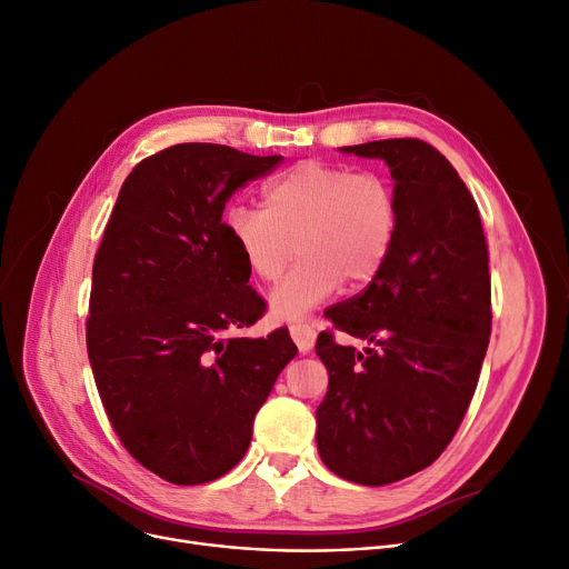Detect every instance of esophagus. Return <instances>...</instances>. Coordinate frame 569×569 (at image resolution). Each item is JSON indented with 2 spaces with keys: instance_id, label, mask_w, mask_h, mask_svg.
<instances>
[{
  "instance_id": "1",
  "label": "esophagus",
  "mask_w": 569,
  "mask_h": 569,
  "mask_svg": "<svg viewBox=\"0 0 569 569\" xmlns=\"http://www.w3.org/2000/svg\"><path fill=\"white\" fill-rule=\"evenodd\" d=\"M290 337L297 343V348H300V352H309L316 343V327L313 325H292Z\"/></svg>"
}]
</instances>
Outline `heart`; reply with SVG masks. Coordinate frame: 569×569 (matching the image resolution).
<instances>
[{"label": "heart", "instance_id": "heart-1", "mask_svg": "<svg viewBox=\"0 0 569 569\" xmlns=\"http://www.w3.org/2000/svg\"><path fill=\"white\" fill-rule=\"evenodd\" d=\"M397 200L382 177L307 161L262 187V209L232 204L226 230L247 267L264 283L288 279L269 295L272 316L297 322L348 281L371 283L392 253Z\"/></svg>", "mask_w": 569, "mask_h": 569}]
</instances>
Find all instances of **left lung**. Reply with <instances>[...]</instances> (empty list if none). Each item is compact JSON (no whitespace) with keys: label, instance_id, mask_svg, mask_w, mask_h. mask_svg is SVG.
<instances>
[{"label":"left lung","instance_id":"obj_1","mask_svg":"<svg viewBox=\"0 0 569 569\" xmlns=\"http://www.w3.org/2000/svg\"><path fill=\"white\" fill-rule=\"evenodd\" d=\"M390 168L397 237L362 295L325 316L367 341H316L330 385L316 410L322 463L382 487L431 466L475 395L491 335V277L477 204L438 149L415 138L339 147Z\"/></svg>","mask_w":569,"mask_h":569}]
</instances>
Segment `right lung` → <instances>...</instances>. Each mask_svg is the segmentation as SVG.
<instances>
[{
  "mask_svg": "<svg viewBox=\"0 0 569 569\" xmlns=\"http://www.w3.org/2000/svg\"><path fill=\"white\" fill-rule=\"evenodd\" d=\"M283 157L184 142L124 179L92 269L87 355L129 455L172 485H204L249 450L260 406L297 355L288 330L226 337L264 313L221 221Z\"/></svg>",
  "mask_w": 569,
  "mask_h": 569,
  "instance_id": "add662e5",
  "label": "right lung"
}]
</instances>
